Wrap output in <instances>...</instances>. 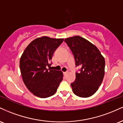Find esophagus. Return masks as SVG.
<instances>
[{
    "mask_svg": "<svg viewBox=\"0 0 123 123\" xmlns=\"http://www.w3.org/2000/svg\"><path fill=\"white\" fill-rule=\"evenodd\" d=\"M68 74V72H63V74L64 76H66V74Z\"/></svg>",
    "mask_w": 123,
    "mask_h": 123,
    "instance_id": "esophagus-1",
    "label": "esophagus"
}]
</instances>
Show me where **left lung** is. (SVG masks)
Here are the masks:
<instances>
[{
  "instance_id": "left-lung-1",
  "label": "left lung",
  "mask_w": 123,
  "mask_h": 123,
  "mask_svg": "<svg viewBox=\"0 0 123 123\" xmlns=\"http://www.w3.org/2000/svg\"><path fill=\"white\" fill-rule=\"evenodd\" d=\"M72 52L76 66L81 67L71 84L73 93L81 98L94 94L101 86L105 74V58L94 44L81 36L66 38Z\"/></svg>"
}]
</instances>
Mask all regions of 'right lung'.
<instances>
[{"label":"right lung","instance_id":"add662e5","mask_svg":"<svg viewBox=\"0 0 123 123\" xmlns=\"http://www.w3.org/2000/svg\"><path fill=\"white\" fill-rule=\"evenodd\" d=\"M63 39L37 37L24 51L19 61L22 80L33 95L45 98L54 95L63 80L61 70L48 69L55 50Z\"/></svg>","mask_w":123,"mask_h":123}]
</instances>
